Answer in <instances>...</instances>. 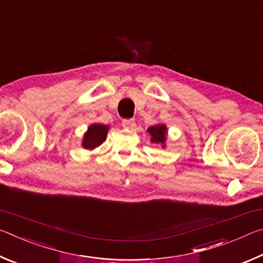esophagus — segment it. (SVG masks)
<instances>
[{
	"label": "esophagus",
	"instance_id": "esophagus-1",
	"mask_svg": "<svg viewBox=\"0 0 263 263\" xmlns=\"http://www.w3.org/2000/svg\"><path fill=\"white\" fill-rule=\"evenodd\" d=\"M122 125L124 127H126V128H131V127H133V126L136 125V122H135V119H132V118H130V119H123Z\"/></svg>",
	"mask_w": 263,
	"mask_h": 263
}]
</instances>
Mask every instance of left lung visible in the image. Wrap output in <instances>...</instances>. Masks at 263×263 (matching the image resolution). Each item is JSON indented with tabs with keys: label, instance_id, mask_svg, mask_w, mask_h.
Returning a JSON list of instances; mask_svg holds the SVG:
<instances>
[{
	"label": "left lung",
	"instance_id": "left-lung-1",
	"mask_svg": "<svg viewBox=\"0 0 263 263\" xmlns=\"http://www.w3.org/2000/svg\"><path fill=\"white\" fill-rule=\"evenodd\" d=\"M147 132L151 135V141L155 142V144H163L164 140H166V133H167V127L166 125H162V124H158V125L151 126L147 128Z\"/></svg>",
	"mask_w": 263,
	"mask_h": 263
}]
</instances>
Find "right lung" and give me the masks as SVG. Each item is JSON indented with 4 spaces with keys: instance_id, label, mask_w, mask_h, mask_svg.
I'll list each match as a JSON object with an SVG mask.
<instances>
[{
    "instance_id": "right-lung-1",
    "label": "right lung",
    "mask_w": 263,
    "mask_h": 263,
    "mask_svg": "<svg viewBox=\"0 0 263 263\" xmlns=\"http://www.w3.org/2000/svg\"><path fill=\"white\" fill-rule=\"evenodd\" d=\"M108 126L102 124H94L88 128V131L83 138V147L87 149H92L100 146L105 140Z\"/></svg>"
}]
</instances>
